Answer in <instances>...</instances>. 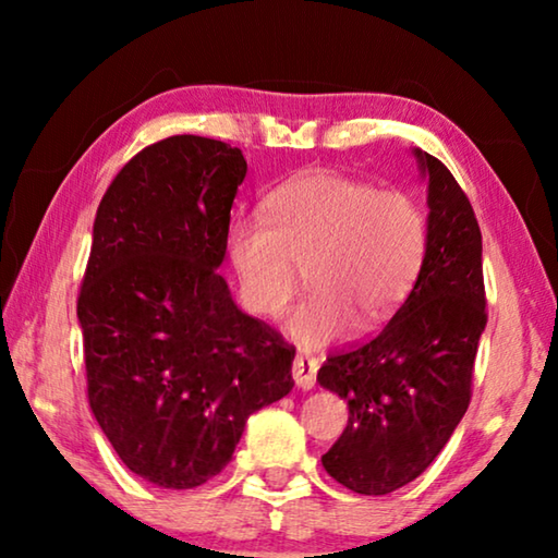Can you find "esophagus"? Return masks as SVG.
Segmentation results:
<instances>
[{"label":"esophagus","instance_id":"1","mask_svg":"<svg viewBox=\"0 0 558 558\" xmlns=\"http://www.w3.org/2000/svg\"><path fill=\"white\" fill-rule=\"evenodd\" d=\"M317 359L310 354H298L295 362H292V379L300 386V389H313L317 384Z\"/></svg>","mask_w":558,"mask_h":558}]
</instances>
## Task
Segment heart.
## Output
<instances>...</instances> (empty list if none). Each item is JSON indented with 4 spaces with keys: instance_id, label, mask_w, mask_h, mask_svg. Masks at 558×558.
Wrapping results in <instances>:
<instances>
[{
    "instance_id": "obj_1",
    "label": "heart",
    "mask_w": 558,
    "mask_h": 558,
    "mask_svg": "<svg viewBox=\"0 0 558 558\" xmlns=\"http://www.w3.org/2000/svg\"><path fill=\"white\" fill-rule=\"evenodd\" d=\"M426 211L405 189L315 169L268 196V216L235 219L229 256L243 305L280 317L307 268L310 295L290 317L305 347L374 329L409 295L426 256Z\"/></svg>"
}]
</instances>
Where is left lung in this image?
Instances as JSON below:
<instances>
[{"mask_svg":"<svg viewBox=\"0 0 558 558\" xmlns=\"http://www.w3.org/2000/svg\"><path fill=\"white\" fill-rule=\"evenodd\" d=\"M428 174V241L418 278L369 342L327 354L317 372L342 396L349 421L323 456L359 495L413 483L446 448L472 399V366L487 325L483 233L450 169L415 149Z\"/></svg>","mask_w":558,"mask_h":558,"instance_id":"obj_1","label":"left lung"}]
</instances>
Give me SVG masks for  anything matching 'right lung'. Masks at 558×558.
<instances>
[{"label":"right lung","mask_w":558,"mask_h":558,"mask_svg":"<svg viewBox=\"0 0 558 558\" xmlns=\"http://www.w3.org/2000/svg\"><path fill=\"white\" fill-rule=\"evenodd\" d=\"M245 169L221 140H159L116 174L93 223L78 292L88 403L157 487L219 475L248 415L295 386V347L241 313L216 270Z\"/></svg>","instance_id":"obj_1"}]
</instances>
